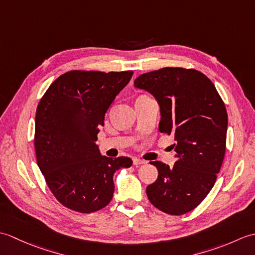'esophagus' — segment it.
<instances>
[{"instance_id": "1", "label": "esophagus", "mask_w": 255, "mask_h": 255, "mask_svg": "<svg viewBox=\"0 0 255 255\" xmlns=\"http://www.w3.org/2000/svg\"><path fill=\"white\" fill-rule=\"evenodd\" d=\"M144 163H147V162H145L144 160L137 159V158H134V159H133V165L138 166V165H141V164H144Z\"/></svg>"}]
</instances>
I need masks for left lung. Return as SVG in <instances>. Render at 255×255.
<instances>
[{
	"label": "left lung",
	"instance_id": "8db88e82",
	"mask_svg": "<svg viewBox=\"0 0 255 255\" xmlns=\"http://www.w3.org/2000/svg\"><path fill=\"white\" fill-rule=\"evenodd\" d=\"M134 86L148 91L161 110L159 130L175 138L176 162L158 169L147 187L154 207L180 216L196 208L217 180L226 152L228 115L214 83L195 69L162 68L143 73Z\"/></svg>",
	"mask_w": 255,
	"mask_h": 255
}]
</instances>
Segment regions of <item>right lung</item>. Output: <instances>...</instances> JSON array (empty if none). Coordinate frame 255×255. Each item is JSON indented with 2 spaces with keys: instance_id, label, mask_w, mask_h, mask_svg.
<instances>
[{
  "instance_id": "add662e5",
  "label": "right lung",
  "mask_w": 255,
  "mask_h": 255,
  "mask_svg": "<svg viewBox=\"0 0 255 255\" xmlns=\"http://www.w3.org/2000/svg\"><path fill=\"white\" fill-rule=\"evenodd\" d=\"M133 72L73 70L60 75L39 101L35 121L37 164L58 202L90 214L110 204L113 175L132 160L101 155L95 144L105 113Z\"/></svg>"
}]
</instances>
